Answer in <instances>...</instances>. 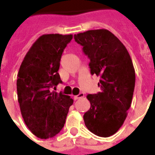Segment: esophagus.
<instances>
[{
	"mask_svg": "<svg viewBox=\"0 0 155 155\" xmlns=\"http://www.w3.org/2000/svg\"><path fill=\"white\" fill-rule=\"evenodd\" d=\"M84 97V93H80L78 95H76L73 97V98L75 99V100H78V99H79V98H82V97Z\"/></svg>",
	"mask_w": 155,
	"mask_h": 155,
	"instance_id": "obj_1",
	"label": "esophagus"
}]
</instances>
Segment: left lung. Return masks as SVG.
<instances>
[{"instance_id":"obj_1","label":"left lung","mask_w":155,"mask_h":155,"mask_svg":"<svg viewBox=\"0 0 155 155\" xmlns=\"http://www.w3.org/2000/svg\"><path fill=\"white\" fill-rule=\"evenodd\" d=\"M90 59L91 74L100 77L101 92L88 94L90 108L83 115L87 129L100 137L114 134L127 118L135 85L132 59L118 37L106 29L75 34Z\"/></svg>"}]
</instances>
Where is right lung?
<instances>
[{"mask_svg":"<svg viewBox=\"0 0 155 155\" xmlns=\"http://www.w3.org/2000/svg\"><path fill=\"white\" fill-rule=\"evenodd\" d=\"M72 35L45 34L31 47L19 68L16 81L21 114L34 135L54 137L62 130L69 107L70 96L51 91L62 83L60 60Z\"/></svg>","mask_w":155,"mask_h":155,"instance_id":"right-lung-1","label":"right lung"}]
</instances>
